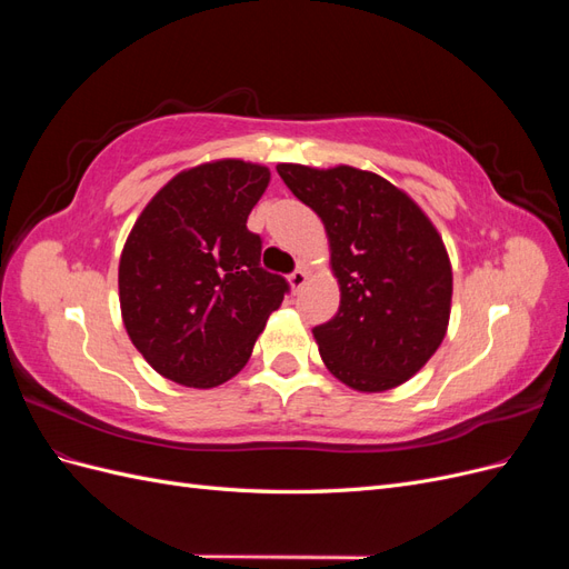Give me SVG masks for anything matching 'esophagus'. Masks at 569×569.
I'll return each instance as SVG.
<instances>
[{
	"instance_id": "34e87169",
	"label": "esophagus",
	"mask_w": 569,
	"mask_h": 569,
	"mask_svg": "<svg viewBox=\"0 0 569 569\" xmlns=\"http://www.w3.org/2000/svg\"><path fill=\"white\" fill-rule=\"evenodd\" d=\"M306 280H308L306 268H297L295 272L289 274V287H291V291H299V289L306 284Z\"/></svg>"
}]
</instances>
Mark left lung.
<instances>
[{"label":"left lung","mask_w":569,"mask_h":569,"mask_svg":"<svg viewBox=\"0 0 569 569\" xmlns=\"http://www.w3.org/2000/svg\"><path fill=\"white\" fill-rule=\"evenodd\" d=\"M278 173L330 239L341 301L313 327L322 363L356 391L403 385L449 327L453 272L441 234L403 189L370 170L280 163Z\"/></svg>","instance_id":"obj_1"}]
</instances>
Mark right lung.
Listing matches in <instances>:
<instances>
[{"instance_id": "add662e5", "label": "right lung", "mask_w": 569, "mask_h": 569, "mask_svg": "<svg viewBox=\"0 0 569 569\" xmlns=\"http://www.w3.org/2000/svg\"><path fill=\"white\" fill-rule=\"evenodd\" d=\"M268 182L258 163H201L163 184L134 220L118 266L120 313L134 349L168 380L228 382L289 291L261 268V237L247 228Z\"/></svg>"}]
</instances>
